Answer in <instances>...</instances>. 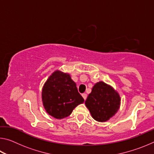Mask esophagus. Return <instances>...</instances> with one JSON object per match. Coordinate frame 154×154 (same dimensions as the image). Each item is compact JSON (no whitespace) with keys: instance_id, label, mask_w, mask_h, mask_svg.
<instances>
[{"instance_id":"34e87169","label":"esophagus","mask_w":154,"mask_h":154,"mask_svg":"<svg viewBox=\"0 0 154 154\" xmlns=\"http://www.w3.org/2000/svg\"><path fill=\"white\" fill-rule=\"evenodd\" d=\"M82 96H83V99H84L85 100H86V98H87V94H82Z\"/></svg>"}]
</instances>
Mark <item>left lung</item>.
<instances>
[{
	"label": "left lung",
	"mask_w": 154,
	"mask_h": 154,
	"mask_svg": "<svg viewBox=\"0 0 154 154\" xmlns=\"http://www.w3.org/2000/svg\"><path fill=\"white\" fill-rule=\"evenodd\" d=\"M120 96L111 85L103 82L96 83L85 104L95 120L104 122L112 118L120 106Z\"/></svg>",
	"instance_id": "1"
}]
</instances>
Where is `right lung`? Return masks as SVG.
Masks as SVG:
<instances>
[{"instance_id": "right-lung-1", "label": "right lung", "mask_w": 154, "mask_h": 154, "mask_svg": "<svg viewBox=\"0 0 154 154\" xmlns=\"http://www.w3.org/2000/svg\"><path fill=\"white\" fill-rule=\"evenodd\" d=\"M42 101L47 113L56 119L66 118L77 105L84 102L78 92L76 83L69 74L54 71L42 90Z\"/></svg>"}]
</instances>
